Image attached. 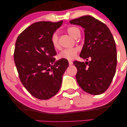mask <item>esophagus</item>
Instances as JSON below:
<instances>
[{
	"label": "esophagus",
	"mask_w": 127,
	"mask_h": 127,
	"mask_svg": "<svg viewBox=\"0 0 127 127\" xmlns=\"http://www.w3.org/2000/svg\"><path fill=\"white\" fill-rule=\"evenodd\" d=\"M73 62H72V61H68V64H69V65H72L73 64Z\"/></svg>",
	"instance_id": "1"
}]
</instances>
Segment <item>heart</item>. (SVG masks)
<instances>
[{"mask_svg":"<svg viewBox=\"0 0 127 127\" xmlns=\"http://www.w3.org/2000/svg\"><path fill=\"white\" fill-rule=\"evenodd\" d=\"M68 33L72 37H75L77 35L80 34V30L78 27H70L67 29ZM51 42L55 49H60V46L59 44V38L58 33L57 32H54L52 34L51 37ZM78 48H73L65 49L62 51L59 54V58L60 59H65L67 60H72L75 59L77 56L78 52Z\"/></svg>","mask_w":127,"mask_h":127,"instance_id":"b5f03b06","label":"heart"}]
</instances>
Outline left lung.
<instances>
[{
  "label": "left lung",
  "mask_w": 127,
  "mask_h": 127,
  "mask_svg": "<svg viewBox=\"0 0 127 127\" xmlns=\"http://www.w3.org/2000/svg\"><path fill=\"white\" fill-rule=\"evenodd\" d=\"M81 26L85 32V42L80 57L89 62L75 61L76 78L84 91L93 95L104 93L111 84L117 64L116 43L105 24L90 15L70 20Z\"/></svg>",
  "instance_id": "obj_1"
}]
</instances>
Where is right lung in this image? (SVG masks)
Returning <instances> with one entry per match:
<instances>
[{
    "instance_id": "1",
    "label": "right lung",
    "mask_w": 127,
    "mask_h": 127,
    "mask_svg": "<svg viewBox=\"0 0 127 127\" xmlns=\"http://www.w3.org/2000/svg\"><path fill=\"white\" fill-rule=\"evenodd\" d=\"M63 21L33 23L17 37L14 59L23 86L36 98L47 100L59 92L67 60L55 62L57 52L51 42L52 34Z\"/></svg>"
}]
</instances>
